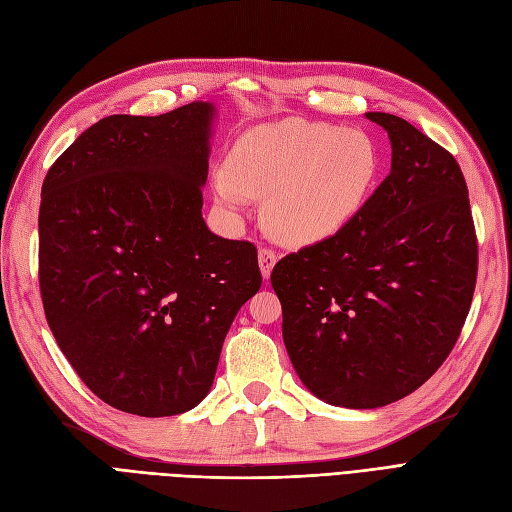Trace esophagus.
<instances>
[{
  "mask_svg": "<svg viewBox=\"0 0 512 512\" xmlns=\"http://www.w3.org/2000/svg\"><path fill=\"white\" fill-rule=\"evenodd\" d=\"M258 262H260L262 277H265V280H269V275H271L275 262H277L275 250H271V247H260V250H258Z\"/></svg>",
  "mask_w": 512,
  "mask_h": 512,
  "instance_id": "34e87169",
  "label": "esophagus"
}]
</instances>
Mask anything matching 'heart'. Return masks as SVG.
I'll return each instance as SVG.
<instances>
[{
    "label": "heart",
    "instance_id": "b5f03b06",
    "mask_svg": "<svg viewBox=\"0 0 512 512\" xmlns=\"http://www.w3.org/2000/svg\"><path fill=\"white\" fill-rule=\"evenodd\" d=\"M378 175L380 149L367 132L284 119L239 136L228 170H215L211 188L226 209L267 196L271 235L309 245L337 235L363 211Z\"/></svg>",
    "mask_w": 512,
    "mask_h": 512
}]
</instances>
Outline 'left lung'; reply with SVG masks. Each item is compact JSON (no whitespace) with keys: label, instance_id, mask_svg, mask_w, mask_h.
<instances>
[{"label":"left lung","instance_id":"obj_1","mask_svg":"<svg viewBox=\"0 0 512 512\" xmlns=\"http://www.w3.org/2000/svg\"><path fill=\"white\" fill-rule=\"evenodd\" d=\"M389 134L391 173L337 235L271 273L292 367L327 404L380 408L427 382L457 344L478 271L468 185L406 119L367 113Z\"/></svg>","mask_w":512,"mask_h":512}]
</instances>
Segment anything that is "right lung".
Masks as SVG:
<instances>
[{
	"instance_id": "obj_1",
	"label": "right lung",
	"mask_w": 512,
	"mask_h": 512,
	"mask_svg": "<svg viewBox=\"0 0 512 512\" xmlns=\"http://www.w3.org/2000/svg\"><path fill=\"white\" fill-rule=\"evenodd\" d=\"M213 106L111 115L42 183L38 277L68 363L104 404L138 416L192 410L224 337L262 284L256 245L203 220Z\"/></svg>"
}]
</instances>
